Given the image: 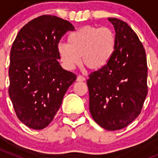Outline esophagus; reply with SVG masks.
<instances>
[{"label": "esophagus", "instance_id": "1", "mask_svg": "<svg viewBox=\"0 0 158 158\" xmlns=\"http://www.w3.org/2000/svg\"><path fill=\"white\" fill-rule=\"evenodd\" d=\"M85 78L83 77V76L79 75L77 77V81H79V82H83V81H85Z\"/></svg>", "mask_w": 158, "mask_h": 158}]
</instances>
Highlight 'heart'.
<instances>
[{
	"mask_svg": "<svg viewBox=\"0 0 158 158\" xmlns=\"http://www.w3.org/2000/svg\"><path fill=\"white\" fill-rule=\"evenodd\" d=\"M116 49V35L106 27L85 26L70 33L68 43H59L57 54L67 70L80 63L91 70H100L110 62Z\"/></svg>",
	"mask_w": 158,
	"mask_h": 158,
	"instance_id": "obj_1",
	"label": "heart"
}]
</instances>
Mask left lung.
<instances>
[{
  "mask_svg": "<svg viewBox=\"0 0 158 158\" xmlns=\"http://www.w3.org/2000/svg\"><path fill=\"white\" fill-rule=\"evenodd\" d=\"M116 33V49L103 69L87 80L89 112L106 130L123 129L139 116L147 95L145 49L128 23L108 18Z\"/></svg>",
  "mask_w": 158,
  "mask_h": 158,
  "instance_id": "1",
  "label": "left lung"
}]
</instances>
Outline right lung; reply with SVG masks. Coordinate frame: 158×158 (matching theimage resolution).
<instances>
[{
  "label": "right lung",
  "mask_w": 158,
  "mask_h": 158,
  "mask_svg": "<svg viewBox=\"0 0 158 158\" xmlns=\"http://www.w3.org/2000/svg\"><path fill=\"white\" fill-rule=\"evenodd\" d=\"M74 27L52 15L33 19L12 44L9 67V96L19 119L33 129H45L62 105L76 75L62 68L57 45Z\"/></svg>",
  "instance_id": "obj_1"
}]
</instances>
